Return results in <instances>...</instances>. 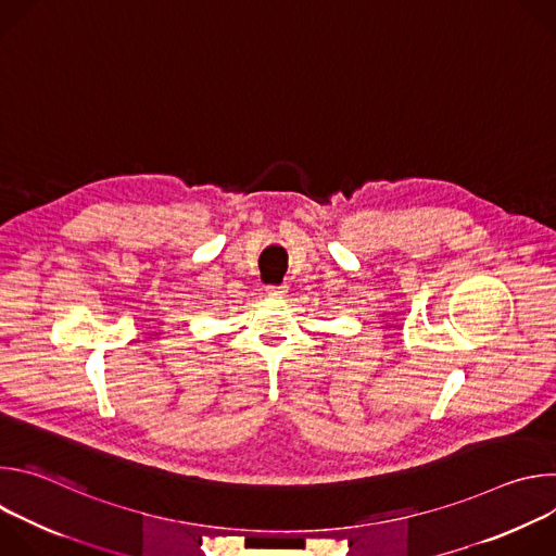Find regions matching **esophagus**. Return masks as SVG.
<instances>
[{"label": "esophagus", "mask_w": 556, "mask_h": 556, "mask_svg": "<svg viewBox=\"0 0 556 556\" xmlns=\"http://www.w3.org/2000/svg\"><path fill=\"white\" fill-rule=\"evenodd\" d=\"M266 292H268V296H273V299H281V296H286L288 288H286V286H268Z\"/></svg>", "instance_id": "obj_1"}]
</instances>
